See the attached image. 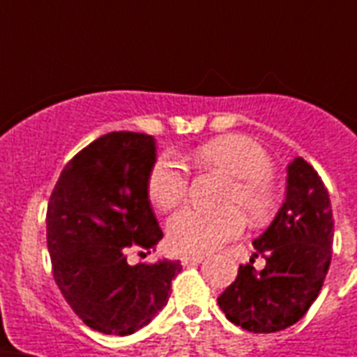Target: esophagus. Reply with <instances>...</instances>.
<instances>
[{
    "instance_id": "34e87169",
    "label": "esophagus",
    "mask_w": 357,
    "mask_h": 357,
    "mask_svg": "<svg viewBox=\"0 0 357 357\" xmlns=\"http://www.w3.org/2000/svg\"><path fill=\"white\" fill-rule=\"evenodd\" d=\"M204 261V255L197 254V255H182L181 257V263L184 264V266H191V264H198Z\"/></svg>"
}]
</instances>
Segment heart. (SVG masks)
Masks as SVG:
<instances>
[{"instance_id": "obj_1", "label": "heart", "mask_w": 357, "mask_h": 357, "mask_svg": "<svg viewBox=\"0 0 357 357\" xmlns=\"http://www.w3.org/2000/svg\"><path fill=\"white\" fill-rule=\"evenodd\" d=\"M200 164L220 169L229 176L218 209L184 207L168 220V241L185 254H207L223 243L241 236L245 216L261 223L272 216L279 204V191L272 181L273 164L268 151L245 134H229L200 144L195 150ZM189 189V175L182 160L160 153L146 176L151 204L169 211L182 204Z\"/></svg>"}]
</instances>
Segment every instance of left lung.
<instances>
[{"instance_id":"1","label":"left lung","mask_w":357,"mask_h":357,"mask_svg":"<svg viewBox=\"0 0 357 357\" xmlns=\"http://www.w3.org/2000/svg\"><path fill=\"white\" fill-rule=\"evenodd\" d=\"M333 236L326 184L307 160L296 157L288 166L286 202L266 232L252 243L254 257H264L267 266L257 273L252 257L218 296L227 320L250 333H277L296 324L324 286Z\"/></svg>"}]
</instances>
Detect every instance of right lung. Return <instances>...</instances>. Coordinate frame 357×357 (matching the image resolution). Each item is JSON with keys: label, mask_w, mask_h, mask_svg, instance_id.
I'll return each instance as SVG.
<instances>
[{"label": "right lung", "mask_w": 357, "mask_h": 357, "mask_svg": "<svg viewBox=\"0 0 357 357\" xmlns=\"http://www.w3.org/2000/svg\"><path fill=\"white\" fill-rule=\"evenodd\" d=\"M153 160L151 135L110 132L66 164L50 197L53 279L75 314L98 333L127 336L150 324L182 270L168 259L127 263L128 252L150 254L162 238L146 191Z\"/></svg>", "instance_id": "1"}]
</instances>
